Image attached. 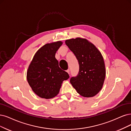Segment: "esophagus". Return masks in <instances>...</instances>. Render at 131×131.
<instances>
[{
    "label": "esophagus",
    "instance_id": "esophagus-1",
    "mask_svg": "<svg viewBox=\"0 0 131 131\" xmlns=\"http://www.w3.org/2000/svg\"><path fill=\"white\" fill-rule=\"evenodd\" d=\"M66 72H67V73H68L69 74H70V70L69 69H68V70H67V71H66Z\"/></svg>",
    "mask_w": 131,
    "mask_h": 131
}]
</instances>
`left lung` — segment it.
I'll list each match as a JSON object with an SVG mask.
<instances>
[{
    "label": "left lung",
    "instance_id": "1",
    "mask_svg": "<svg viewBox=\"0 0 131 131\" xmlns=\"http://www.w3.org/2000/svg\"><path fill=\"white\" fill-rule=\"evenodd\" d=\"M66 45L74 53L79 66L78 73L70 83L79 94L92 97L102 88L106 71L103 57L95 46L85 39L66 40Z\"/></svg>",
    "mask_w": 131,
    "mask_h": 131
}]
</instances>
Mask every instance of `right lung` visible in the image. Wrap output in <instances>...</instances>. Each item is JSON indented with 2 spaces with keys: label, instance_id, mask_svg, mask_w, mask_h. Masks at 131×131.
<instances>
[{
  "label": "right lung",
  "instance_id": "obj_1",
  "mask_svg": "<svg viewBox=\"0 0 131 131\" xmlns=\"http://www.w3.org/2000/svg\"><path fill=\"white\" fill-rule=\"evenodd\" d=\"M61 41L47 43L34 56L27 72V81L37 95L51 99L59 93L64 80L69 75L59 66L55 54L61 46Z\"/></svg>",
  "mask_w": 131,
  "mask_h": 131
}]
</instances>
